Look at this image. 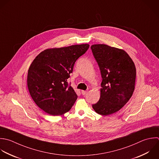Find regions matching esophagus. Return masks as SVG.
I'll list each match as a JSON object with an SVG mask.
<instances>
[{
	"mask_svg": "<svg viewBox=\"0 0 159 159\" xmlns=\"http://www.w3.org/2000/svg\"><path fill=\"white\" fill-rule=\"evenodd\" d=\"M82 94L83 95H85L87 94V92L86 91H84V90H82Z\"/></svg>",
	"mask_w": 159,
	"mask_h": 159,
	"instance_id": "obj_1",
	"label": "esophagus"
}]
</instances>
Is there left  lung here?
I'll return each instance as SVG.
<instances>
[{
  "mask_svg": "<svg viewBox=\"0 0 159 159\" xmlns=\"http://www.w3.org/2000/svg\"><path fill=\"white\" fill-rule=\"evenodd\" d=\"M91 49L102 78L100 100L92 107L100 115H109L122 108L132 97L136 67L123 49L106 44H93Z\"/></svg>",
  "mask_w": 159,
  "mask_h": 159,
  "instance_id": "1",
  "label": "left lung"
}]
</instances>
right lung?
Returning <instances> with one entry per match:
<instances>
[{"instance_id":"add662e5","label":"right lung","mask_w":159,"mask_h":159,"mask_svg":"<svg viewBox=\"0 0 159 159\" xmlns=\"http://www.w3.org/2000/svg\"><path fill=\"white\" fill-rule=\"evenodd\" d=\"M89 48V44H83L48 49L35 57L28 69L27 85L39 108L53 116L70 110L77 95L67 79L75 61Z\"/></svg>"}]
</instances>
